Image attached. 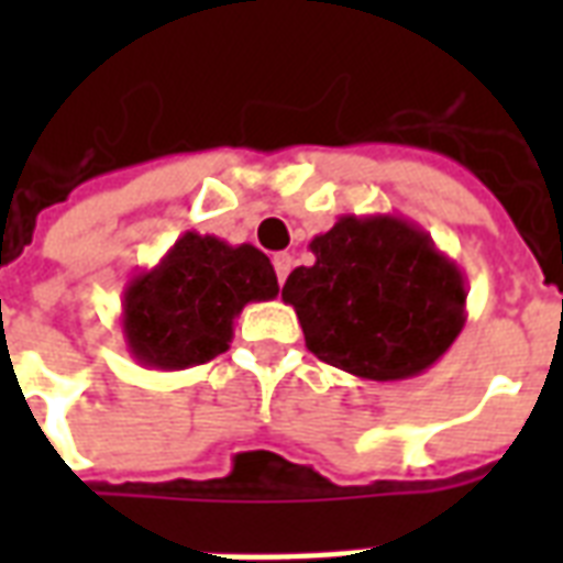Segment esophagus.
I'll use <instances>...</instances> for the list:
<instances>
[{"instance_id": "34e87169", "label": "esophagus", "mask_w": 563, "mask_h": 563, "mask_svg": "<svg viewBox=\"0 0 563 563\" xmlns=\"http://www.w3.org/2000/svg\"><path fill=\"white\" fill-rule=\"evenodd\" d=\"M291 263H295V260H291V254L274 256V272H277V280L286 283V277H289V272H291Z\"/></svg>"}]
</instances>
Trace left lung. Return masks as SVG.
<instances>
[{
    "instance_id": "obj_1",
    "label": "left lung",
    "mask_w": 563,
    "mask_h": 563,
    "mask_svg": "<svg viewBox=\"0 0 563 563\" xmlns=\"http://www.w3.org/2000/svg\"><path fill=\"white\" fill-rule=\"evenodd\" d=\"M316 263L283 286L318 360L362 379L394 383L432 368L464 327L459 265L415 221L342 216L309 242Z\"/></svg>"
}]
</instances>
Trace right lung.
<instances>
[{
    "label": "right lung",
    "mask_w": 563,
    "mask_h": 563,
    "mask_svg": "<svg viewBox=\"0 0 563 563\" xmlns=\"http://www.w3.org/2000/svg\"><path fill=\"white\" fill-rule=\"evenodd\" d=\"M277 274L254 245H228L187 230L122 295L128 353L143 368L184 371L216 360L233 342L239 312L277 298Z\"/></svg>",
    "instance_id": "right-lung-1"
}]
</instances>
